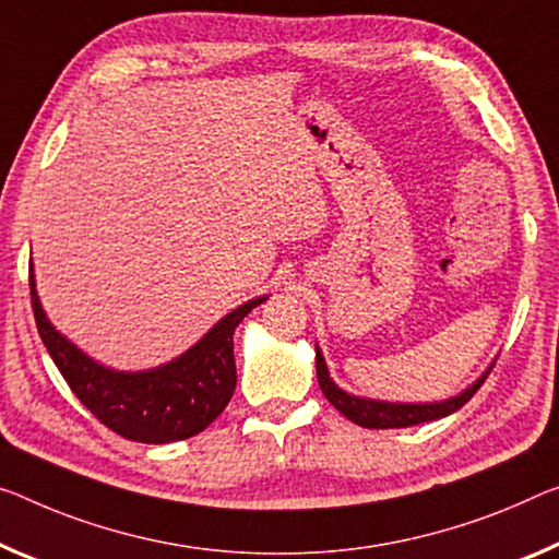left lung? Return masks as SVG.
<instances>
[{"label":"left lung","instance_id":"1","mask_svg":"<svg viewBox=\"0 0 559 559\" xmlns=\"http://www.w3.org/2000/svg\"><path fill=\"white\" fill-rule=\"evenodd\" d=\"M489 369L479 377V380L467 388L462 394L444 402H432V405H394V402H377V400H362V397H352V394L342 392L337 384L330 380L328 365H324L322 352L317 349V380H320V388L324 392V397L330 400V405L337 407L342 415L359 427L367 429H392V427H412V425H423V423H432V419L448 417L452 412H457L462 405H467L483 382L487 380Z\"/></svg>","mask_w":559,"mask_h":559}]
</instances>
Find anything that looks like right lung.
I'll use <instances>...</instances> for the list:
<instances>
[{
    "label": "right lung",
    "instance_id": "obj_1",
    "mask_svg": "<svg viewBox=\"0 0 559 559\" xmlns=\"http://www.w3.org/2000/svg\"><path fill=\"white\" fill-rule=\"evenodd\" d=\"M29 292L39 337L70 390L111 432L144 444L187 440L222 415L237 388L231 334L267 299L260 297L237 307L175 362L150 372H115L92 362L51 328L34 289L32 270Z\"/></svg>",
    "mask_w": 559,
    "mask_h": 559
}]
</instances>
